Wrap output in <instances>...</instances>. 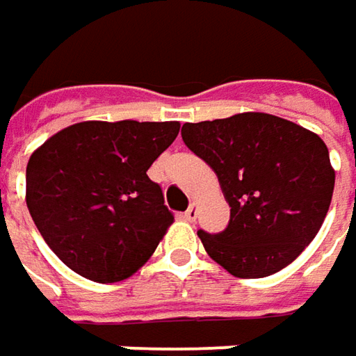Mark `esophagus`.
I'll return each mask as SVG.
<instances>
[{
    "label": "esophagus",
    "mask_w": 356,
    "mask_h": 356,
    "mask_svg": "<svg viewBox=\"0 0 356 356\" xmlns=\"http://www.w3.org/2000/svg\"><path fill=\"white\" fill-rule=\"evenodd\" d=\"M198 218V206L196 204H190V208L184 212V220H188V222H194Z\"/></svg>",
    "instance_id": "esophagus-1"
}]
</instances>
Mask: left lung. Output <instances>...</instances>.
Instances as JSON below:
<instances>
[{
	"label": "left lung",
	"instance_id": "obj_1",
	"mask_svg": "<svg viewBox=\"0 0 356 356\" xmlns=\"http://www.w3.org/2000/svg\"><path fill=\"white\" fill-rule=\"evenodd\" d=\"M182 140L216 172L229 204L224 232H198L213 261L243 280L295 261L321 229L333 198L327 144L267 113L186 122Z\"/></svg>",
	"mask_w": 356,
	"mask_h": 356
}]
</instances>
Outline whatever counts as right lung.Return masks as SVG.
Masks as SVG:
<instances>
[{"instance_id":"right-lung-1","label":"right lung","mask_w":356,"mask_h":356,"mask_svg":"<svg viewBox=\"0 0 356 356\" xmlns=\"http://www.w3.org/2000/svg\"><path fill=\"white\" fill-rule=\"evenodd\" d=\"M178 130L176 120H85L35 150L25 202L65 266L90 281L115 283L150 259L174 216L146 170Z\"/></svg>"}]
</instances>
